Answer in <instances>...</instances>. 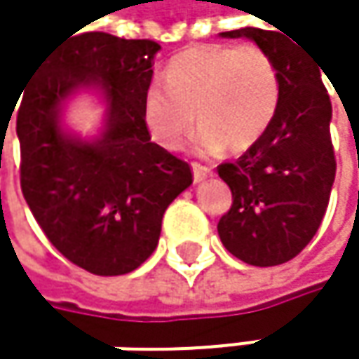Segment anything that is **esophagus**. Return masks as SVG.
<instances>
[{
  "label": "esophagus",
  "instance_id": "esophagus-1",
  "mask_svg": "<svg viewBox=\"0 0 359 359\" xmlns=\"http://www.w3.org/2000/svg\"><path fill=\"white\" fill-rule=\"evenodd\" d=\"M191 168H193V180H195V182H201V180L214 177V170H212V168L201 166V164H197V162H193V164H191Z\"/></svg>",
  "mask_w": 359,
  "mask_h": 359
}]
</instances>
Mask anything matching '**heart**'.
Returning <instances> with one entry per match:
<instances>
[{"label":"heart","instance_id":"b5f03b06","mask_svg":"<svg viewBox=\"0 0 359 359\" xmlns=\"http://www.w3.org/2000/svg\"><path fill=\"white\" fill-rule=\"evenodd\" d=\"M164 83L143 93L141 116L147 133L166 149H179L187 133L199 154L224 147L250 149L270 126L278 100L280 76L270 53L257 45H197L175 55Z\"/></svg>","mask_w":359,"mask_h":359}]
</instances>
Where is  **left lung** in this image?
Wrapping results in <instances>:
<instances>
[{
	"instance_id": "1",
	"label": "left lung",
	"mask_w": 359,
	"mask_h": 359,
	"mask_svg": "<svg viewBox=\"0 0 359 359\" xmlns=\"http://www.w3.org/2000/svg\"><path fill=\"white\" fill-rule=\"evenodd\" d=\"M220 35L248 36L270 53L280 76V100L259 141L237 162L218 166L233 193L218 235L245 264L278 266L314 239L334 182L332 106L323 85V66L283 31L245 27Z\"/></svg>"
}]
</instances>
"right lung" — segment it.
I'll list each match as a JSON object with an SVG mask.
<instances>
[{
	"label": "right lung",
	"mask_w": 359,
	"mask_h": 359,
	"mask_svg": "<svg viewBox=\"0 0 359 359\" xmlns=\"http://www.w3.org/2000/svg\"><path fill=\"white\" fill-rule=\"evenodd\" d=\"M158 51L149 39L72 33L41 57L20 93L22 195L51 245L91 274L139 268L158 248L166 208L193 182L189 164L143 124ZM81 88L107 102L104 130L91 142L61 128L65 102Z\"/></svg>",
	"instance_id": "add662e5"
}]
</instances>
